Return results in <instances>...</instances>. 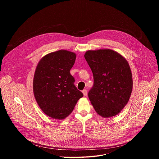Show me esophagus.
<instances>
[{"label": "esophagus", "instance_id": "34e87169", "mask_svg": "<svg viewBox=\"0 0 159 159\" xmlns=\"http://www.w3.org/2000/svg\"><path fill=\"white\" fill-rule=\"evenodd\" d=\"M82 93H83V94H84V96H86L87 94V90L86 89L83 90H82Z\"/></svg>", "mask_w": 159, "mask_h": 159}]
</instances>
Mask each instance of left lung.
Wrapping results in <instances>:
<instances>
[{
    "mask_svg": "<svg viewBox=\"0 0 159 159\" xmlns=\"http://www.w3.org/2000/svg\"><path fill=\"white\" fill-rule=\"evenodd\" d=\"M84 57L93 74L94 85L88 96L95 111L104 118L116 115L128 103L132 91L128 61L109 49L89 50Z\"/></svg>",
    "mask_w": 159,
    "mask_h": 159,
    "instance_id": "1",
    "label": "left lung"
}]
</instances>
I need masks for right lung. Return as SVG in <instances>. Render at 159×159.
Returning a JSON list of instances; mask_svg holds the SVG:
<instances>
[{"label": "right lung", "mask_w": 159, "mask_h": 159, "mask_svg": "<svg viewBox=\"0 0 159 159\" xmlns=\"http://www.w3.org/2000/svg\"><path fill=\"white\" fill-rule=\"evenodd\" d=\"M75 53L58 50L39 61L33 79V92L41 109L47 116L62 120L69 116L83 94L70 74Z\"/></svg>", "instance_id": "add662e5"}]
</instances>
